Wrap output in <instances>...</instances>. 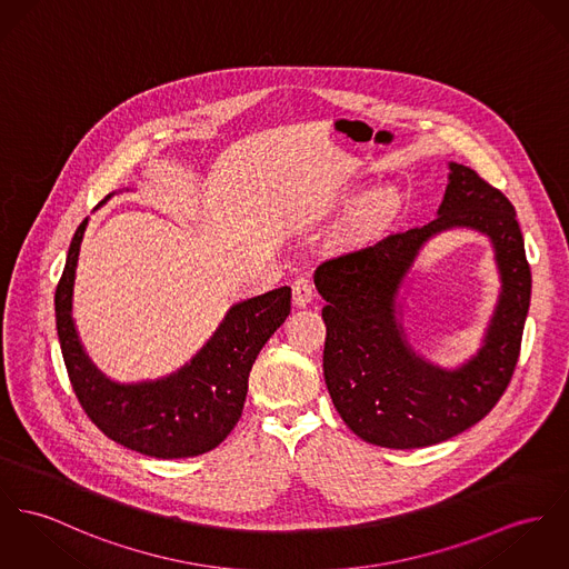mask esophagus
Returning a JSON list of instances; mask_svg holds the SVG:
<instances>
[{
  "label": "esophagus",
  "mask_w": 569,
  "mask_h": 569,
  "mask_svg": "<svg viewBox=\"0 0 569 569\" xmlns=\"http://www.w3.org/2000/svg\"><path fill=\"white\" fill-rule=\"evenodd\" d=\"M313 299V286L307 277H297L292 281V301L297 307H306Z\"/></svg>",
  "instance_id": "esophagus-1"
}]
</instances>
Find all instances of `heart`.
<instances>
[{"label":"heart","instance_id":"1","mask_svg":"<svg viewBox=\"0 0 569 569\" xmlns=\"http://www.w3.org/2000/svg\"><path fill=\"white\" fill-rule=\"evenodd\" d=\"M393 210H396V194L392 190L388 188L372 190L361 201L350 222L355 236H370L379 231L388 220L392 219Z\"/></svg>","mask_w":569,"mask_h":569}]
</instances>
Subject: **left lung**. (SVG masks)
Listing matches in <instances>:
<instances>
[{
	"label": "left lung",
	"mask_w": 569,
	"mask_h": 569,
	"mask_svg": "<svg viewBox=\"0 0 569 569\" xmlns=\"http://www.w3.org/2000/svg\"><path fill=\"white\" fill-rule=\"evenodd\" d=\"M448 167L438 219L329 258L313 272L327 301V390L350 431L383 448L433 446L475 427L507 390L520 357L530 266L516 210L470 167ZM452 226H470L492 240L503 290L482 350L443 371L408 347L395 297L421 244Z\"/></svg>",
	"instance_id": "1"
}]
</instances>
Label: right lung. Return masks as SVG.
<instances>
[{
    "label": "right lung",
    "mask_w": 569,
    "mask_h": 569,
    "mask_svg": "<svg viewBox=\"0 0 569 569\" xmlns=\"http://www.w3.org/2000/svg\"><path fill=\"white\" fill-rule=\"evenodd\" d=\"M110 194L101 201L106 203ZM80 222L56 288V327L64 366L82 409L106 438L156 459L197 457L217 448L238 425L249 372L268 338L290 313L288 286L231 307L208 345L190 363L158 381L121 386L103 377L78 338L71 307Z\"/></svg>",
    "instance_id": "add662e5"
}]
</instances>
